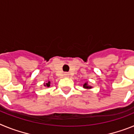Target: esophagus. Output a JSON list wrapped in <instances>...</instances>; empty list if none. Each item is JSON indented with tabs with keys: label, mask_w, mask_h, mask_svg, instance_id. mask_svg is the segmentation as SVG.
Returning <instances> with one entry per match:
<instances>
[{
	"label": "esophagus",
	"mask_w": 134,
	"mask_h": 134,
	"mask_svg": "<svg viewBox=\"0 0 134 134\" xmlns=\"http://www.w3.org/2000/svg\"><path fill=\"white\" fill-rule=\"evenodd\" d=\"M64 75L65 77H68V76H69V74H68V72L64 73Z\"/></svg>",
	"instance_id": "34e87169"
}]
</instances>
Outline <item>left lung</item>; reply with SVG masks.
Listing matches in <instances>:
<instances>
[{
	"label": "left lung",
	"instance_id": "8db88e82",
	"mask_svg": "<svg viewBox=\"0 0 134 134\" xmlns=\"http://www.w3.org/2000/svg\"><path fill=\"white\" fill-rule=\"evenodd\" d=\"M83 86H84V88H92V87H91V86H88V85H87V83L84 84Z\"/></svg>",
	"mask_w": 134,
	"mask_h": 134
}]
</instances>
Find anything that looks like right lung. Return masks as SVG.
Here are the masks:
<instances>
[{
    "mask_svg": "<svg viewBox=\"0 0 134 134\" xmlns=\"http://www.w3.org/2000/svg\"><path fill=\"white\" fill-rule=\"evenodd\" d=\"M44 86H47V87H49V86H50V82H47V83H46L45 84V85Z\"/></svg>",
    "mask_w": 134,
    "mask_h": 134,
    "instance_id": "right-lung-1",
    "label": "right lung"
}]
</instances>
